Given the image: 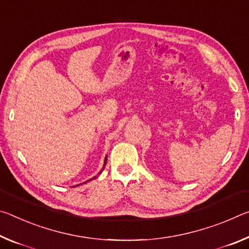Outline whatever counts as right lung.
<instances>
[{
	"label": "right lung",
	"mask_w": 249,
	"mask_h": 249,
	"mask_svg": "<svg viewBox=\"0 0 249 249\" xmlns=\"http://www.w3.org/2000/svg\"><path fill=\"white\" fill-rule=\"evenodd\" d=\"M106 164H107V157H106V159H105V162H104V166H103V169H101V171H100V172H99V174L101 173V172H103V171H104V169H105V166H106ZM97 177H93L92 178H90V180H88V181H86V182H89V181H91V180H95V178H96ZM86 182H84V183H86ZM84 183H81V184H84ZM75 186H78V185H75Z\"/></svg>",
	"instance_id": "obj_1"
}]
</instances>
